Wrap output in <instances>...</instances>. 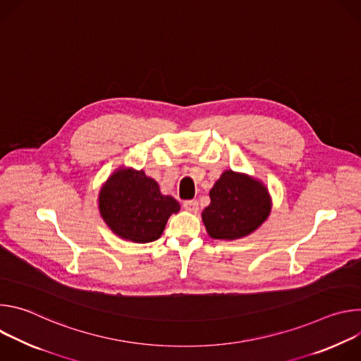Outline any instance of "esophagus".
Wrapping results in <instances>:
<instances>
[{
    "label": "esophagus",
    "mask_w": 361,
    "mask_h": 361,
    "mask_svg": "<svg viewBox=\"0 0 361 361\" xmlns=\"http://www.w3.org/2000/svg\"><path fill=\"white\" fill-rule=\"evenodd\" d=\"M184 209L187 210V212H190V213H197L198 212V202H197V200H187V201H184Z\"/></svg>",
    "instance_id": "esophagus-1"
}]
</instances>
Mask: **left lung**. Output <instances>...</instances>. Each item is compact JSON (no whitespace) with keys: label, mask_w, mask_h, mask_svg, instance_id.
Listing matches in <instances>:
<instances>
[{"label":"left lung","mask_w":361,"mask_h":361,"mask_svg":"<svg viewBox=\"0 0 361 361\" xmlns=\"http://www.w3.org/2000/svg\"><path fill=\"white\" fill-rule=\"evenodd\" d=\"M210 205L201 213L207 234L214 240L243 238L259 228L270 216L273 201L266 184L226 170L210 190Z\"/></svg>","instance_id":"8db88e82"}]
</instances>
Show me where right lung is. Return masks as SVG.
Instances as JSON below:
<instances>
[{
	"instance_id": "1",
	"label": "right lung",
	"mask_w": 361,
	"mask_h": 361,
	"mask_svg": "<svg viewBox=\"0 0 361 361\" xmlns=\"http://www.w3.org/2000/svg\"><path fill=\"white\" fill-rule=\"evenodd\" d=\"M98 212L107 227L120 238L138 244L161 237L180 202L161 192L159 183L144 170L120 166L98 192Z\"/></svg>"
}]
</instances>
